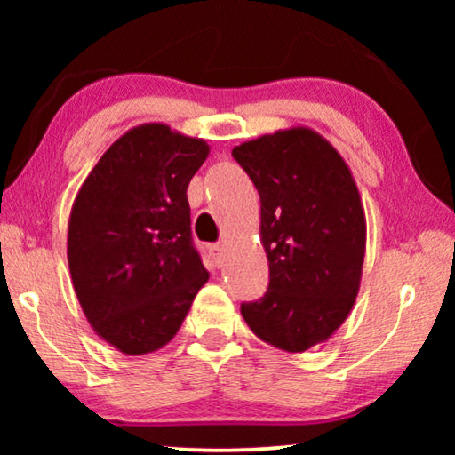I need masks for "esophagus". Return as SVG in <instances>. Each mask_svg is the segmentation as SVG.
<instances>
[{
  "mask_svg": "<svg viewBox=\"0 0 455 455\" xmlns=\"http://www.w3.org/2000/svg\"><path fill=\"white\" fill-rule=\"evenodd\" d=\"M209 252L217 265H223V260H226V246L213 244V246H209Z\"/></svg>",
  "mask_w": 455,
  "mask_h": 455,
  "instance_id": "34e87169",
  "label": "esophagus"
}]
</instances>
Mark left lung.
Wrapping results in <instances>:
<instances>
[{"instance_id":"obj_1","label":"left lung","mask_w":455,"mask_h":455,"mask_svg":"<svg viewBox=\"0 0 455 455\" xmlns=\"http://www.w3.org/2000/svg\"><path fill=\"white\" fill-rule=\"evenodd\" d=\"M260 196L269 290L240 313L259 339L307 352L341 327L356 302L366 217L350 167L331 142L291 126L234 147Z\"/></svg>"}]
</instances>
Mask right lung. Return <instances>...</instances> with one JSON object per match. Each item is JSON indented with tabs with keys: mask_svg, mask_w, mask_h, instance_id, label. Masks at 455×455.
I'll use <instances>...</instances> for the list:
<instances>
[{
	"mask_svg": "<svg viewBox=\"0 0 455 455\" xmlns=\"http://www.w3.org/2000/svg\"><path fill=\"white\" fill-rule=\"evenodd\" d=\"M209 151L167 124H140L103 153L74 198V291L99 338L128 356L170 344L209 279L186 196Z\"/></svg>",
	"mask_w": 455,
	"mask_h": 455,
	"instance_id": "right-lung-1",
	"label": "right lung"
}]
</instances>
